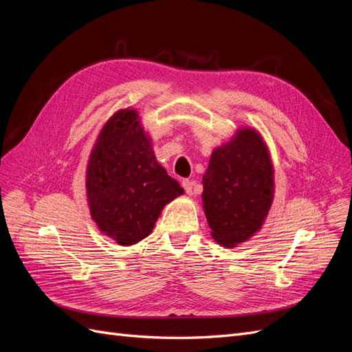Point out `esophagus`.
<instances>
[{"mask_svg": "<svg viewBox=\"0 0 352 352\" xmlns=\"http://www.w3.org/2000/svg\"><path fill=\"white\" fill-rule=\"evenodd\" d=\"M194 182H192V180H184V182H182V186H184V189L186 190V194L188 195H192L194 194Z\"/></svg>", "mask_w": 352, "mask_h": 352, "instance_id": "34e87169", "label": "esophagus"}]
</instances>
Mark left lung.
<instances>
[{
  "label": "left lung",
  "mask_w": 352,
  "mask_h": 352,
  "mask_svg": "<svg viewBox=\"0 0 352 352\" xmlns=\"http://www.w3.org/2000/svg\"><path fill=\"white\" fill-rule=\"evenodd\" d=\"M202 185L212 239L228 248L250 241L264 225L274 197V168L258 131L239 127L229 142L214 148Z\"/></svg>",
  "instance_id": "8db88e82"
}]
</instances>
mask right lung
I'll return each mask as SVG.
<instances>
[{
	"label": "right lung",
	"mask_w": 352,
	"mask_h": 352,
	"mask_svg": "<svg viewBox=\"0 0 352 352\" xmlns=\"http://www.w3.org/2000/svg\"><path fill=\"white\" fill-rule=\"evenodd\" d=\"M85 185L95 225L123 247L150 235L163 208L184 194L157 162L136 109H122L105 122L89 154Z\"/></svg>",
	"instance_id": "right-lung-1"
}]
</instances>
